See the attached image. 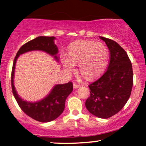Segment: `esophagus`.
<instances>
[{"mask_svg":"<svg viewBox=\"0 0 146 146\" xmlns=\"http://www.w3.org/2000/svg\"><path fill=\"white\" fill-rule=\"evenodd\" d=\"M78 87H80V84H79L76 83V82L73 83V88H78Z\"/></svg>","mask_w":146,"mask_h":146,"instance_id":"obj_1","label":"esophagus"}]
</instances>
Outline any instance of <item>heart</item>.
Segmentation results:
<instances>
[{
	"label": "heart",
	"instance_id": "obj_1",
	"mask_svg": "<svg viewBox=\"0 0 146 146\" xmlns=\"http://www.w3.org/2000/svg\"><path fill=\"white\" fill-rule=\"evenodd\" d=\"M108 58V51L104 44L81 40L70 45L67 56H62L61 60L66 71H74L75 64H79L82 74L87 78H93L105 69Z\"/></svg>",
	"mask_w": 146,
	"mask_h": 146
}]
</instances>
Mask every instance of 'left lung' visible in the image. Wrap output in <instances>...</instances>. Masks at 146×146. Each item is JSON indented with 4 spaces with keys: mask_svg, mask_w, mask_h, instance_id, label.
Segmentation results:
<instances>
[{
    "mask_svg": "<svg viewBox=\"0 0 146 146\" xmlns=\"http://www.w3.org/2000/svg\"><path fill=\"white\" fill-rule=\"evenodd\" d=\"M109 48L110 60L105 73L88 85L90 97L85 106L95 116L108 119L119 112L128 102L133 85L132 63L118 43L100 36Z\"/></svg>",
    "mask_w": 146,
    "mask_h": 146,
    "instance_id": "1",
    "label": "left lung"
}]
</instances>
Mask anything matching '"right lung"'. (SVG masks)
<instances>
[{
  "label": "right lung",
  "mask_w": 146,
  "mask_h": 146,
  "mask_svg": "<svg viewBox=\"0 0 146 146\" xmlns=\"http://www.w3.org/2000/svg\"><path fill=\"white\" fill-rule=\"evenodd\" d=\"M54 39L55 37L53 36H39L23 44L16 53L11 71V88L18 106L27 115L40 122L51 121L58 118L62 113L65 107L66 99L73 91V83L69 82L64 84L56 85L49 95L41 101L33 103L23 101L18 96L14 88L15 65L20 55L34 50L46 52L51 56H54L56 60H58V58L56 56L58 50L53 42Z\"/></svg>",
  "instance_id": "1"
}]
</instances>
